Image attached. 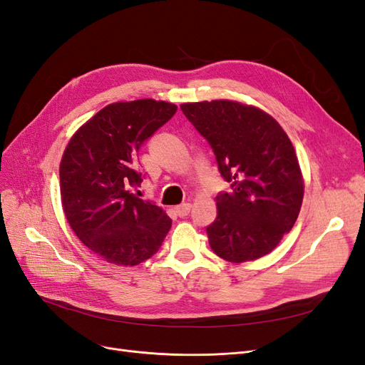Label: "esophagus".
Masks as SVG:
<instances>
[{
    "instance_id": "34e87169",
    "label": "esophagus",
    "mask_w": 365,
    "mask_h": 365,
    "mask_svg": "<svg viewBox=\"0 0 365 365\" xmlns=\"http://www.w3.org/2000/svg\"><path fill=\"white\" fill-rule=\"evenodd\" d=\"M190 210H192V205H190V204H182V205L176 207L175 212H176V215H178L180 217H185L187 215L190 213Z\"/></svg>"
}]
</instances>
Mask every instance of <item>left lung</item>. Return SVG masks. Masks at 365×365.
Masks as SVG:
<instances>
[{"instance_id":"obj_1","label":"left lung","mask_w":365,"mask_h":365,"mask_svg":"<svg viewBox=\"0 0 365 365\" xmlns=\"http://www.w3.org/2000/svg\"><path fill=\"white\" fill-rule=\"evenodd\" d=\"M212 148L228 192L216 196L210 248L228 262L256 260L277 247L300 213L303 178L291 140L262 109L230 101L184 103Z\"/></svg>"}]
</instances>
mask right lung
<instances>
[{"label":"right lung","instance_id":"right-lung-1","mask_svg":"<svg viewBox=\"0 0 365 365\" xmlns=\"http://www.w3.org/2000/svg\"><path fill=\"white\" fill-rule=\"evenodd\" d=\"M176 106L143 98L113 103L76 132L61 161L65 216L85 247L109 263L134 267L155 254L172 219L140 200L138 150L173 117Z\"/></svg>","mask_w":365,"mask_h":365}]
</instances>
